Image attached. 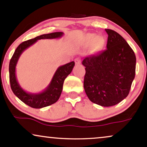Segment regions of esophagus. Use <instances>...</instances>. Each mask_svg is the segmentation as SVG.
I'll list each match as a JSON object with an SVG mask.
<instances>
[{"label":"esophagus","instance_id":"34e87169","mask_svg":"<svg viewBox=\"0 0 147 147\" xmlns=\"http://www.w3.org/2000/svg\"><path fill=\"white\" fill-rule=\"evenodd\" d=\"M75 64L76 65L80 64H81V59H80L79 57H77V58H76L75 60Z\"/></svg>","mask_w":147,"mask_h":147}]
</instances>
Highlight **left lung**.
I'll list each match as a JSON object with an SVG mask.
<instances>
[{
  "instance_id": "obj_1",
  "label": "left lung",
  "mask_w": 147,
  "mask_h": 147,
  "mask_svg": "<svg viewBox=\"0 0 147 147\" xmlns=\"http://www.w3.org/2000/svg\"><path fill=\"white\" fill-rule=\"evenodd\" d=\"M108 34L107 49L85 57V92L92 102L111 107L127 97L135 77V53L126 40L113 30Z\"/></svg>"
}]
</instances>
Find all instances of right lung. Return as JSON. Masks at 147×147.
Instances as JSON below:
<instances>
[{
  "label": "right lung",
  "mask_w": 147,
  "mask_h": 147,
  "mask_svg": "<svg viewBox=\"0 0 147 147\" xmlns=\"http://www.w3.org/2000/svg\"><path fill=\"white\" fill-rule=\"evenodd\" d=\"M64 34L62 32L42 34L32 39L26 40L17 47L9 62V81L13 94L24 103L34 109H41L53 105L58 100L62 91L63 83L65 79L72 72L75 66V62L61 66L55 71L51 82L43 92L39 94H30L25 92L17 81L16 66L20 55L24 50L30 47L40 39H52L60 38Z\"/></svg>",
  "instance_id": "add662e5"
}]
</instances>
